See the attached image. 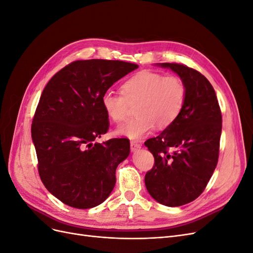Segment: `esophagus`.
<instances>
[{
  "label": "esophagus",
  "instance_id": "34e87169",
  "mask_svg": "<svg viewBox=\"0 0 253 253\" xmlns=\"http://www.w3.org/2000/svg\"><path fill=\"white\" fill-rule=\"evenodd\" d=\"M141 148V144L138 143L137 141H131V151L136 152L137 150H139Z\"/></svg>",
  "mask_w": 253,
  "mask_h": 253
}]
</instances>
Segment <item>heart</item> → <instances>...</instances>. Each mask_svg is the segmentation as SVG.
<instances>
[{"label":"heart","mask_w":253,"mask_h":253,"mask_svg":"<svg viewBox=\"0 0 253 253\" xmlns=\"http://www.w3.org/2000/svg\"><path fill=\"white\" fill-rule=\"evenodd\" d=\"M121 93L106 91L101 97L105 114L115 122L124 121L136 105L137 116L119 126L116 134L129 139H140L157 128L170 126L178 118L186 102L187 88L176 76L143 71L121 85Z\"/></svg>","instance_id":"b5f03b06"}]
</instances>
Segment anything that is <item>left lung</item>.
<instances>
[{"instance_id": "obj_1", "label": "left lung", "mask_w": 253, "mask_h": 253, "mask_svg": "<svg viewBox=\"0 0 253 253\" xmlns=\"http://www.w3.org/2000/svg\"><path fill=\"white\" fill-rule=\"evenodd\" d=\"M156 65L177 74L187 96L178 118L144 142L155 159L144 182L159 204L178 207L200 196L215 170L221 113L213 86L200 72L177 63Z\"/></svg>"}]
</instances>
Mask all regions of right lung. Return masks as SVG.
<instances>
[{
  "label": "right lung",
  "mask_w": 253,
  "mask_h": 253,
  "mask_svg": "<svg viewBox=\"0 0 253 253\" xmlns=\"http://www.w3.org/2000/svg\"><path fill=\"white\" fill-rule=\"evenodd\" d=\"M138 65L79 60L48 81L37 106L32 137L43 185L63 204L89 209L109 197L116 168L129 154L126 138L93 143L109 129L101 97Z\"/></svg>",
  "instance_id": "add662e5"
}]
</instances>
